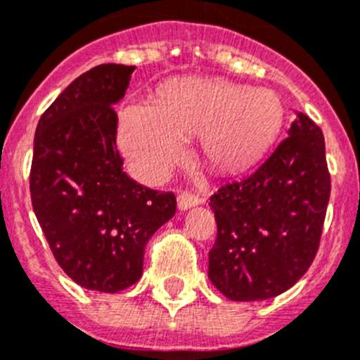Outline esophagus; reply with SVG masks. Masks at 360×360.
Segmentation results:
<instances>
[{"label":"esophagus","mask_w":360,"mask_h":360,"mask_svg":"<svg viewBox=\"0 0 360 360\" xmlns=\"http://www.w3.org/2000/svg\"><path fill=\"white\" fill-rule=\"evenodd\" d=\"M201 203H203V200L193 193L184 191V193L178 194V208H180V210H189V208L196 207V205H201Z\"/></svg>","instance_id":"obj_1"}]
</instances>
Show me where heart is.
Here are the masks:
<instances>
[{
	"label": "heart",
	"mask_w": 360,
	"mask_h": 360,
	"mask_svg": "<svg viewBox=\"0 0 360 360\" xmlns=\"http://www.w3.org/2000/svg\"><path fill=\"white\" fill-rule=\"evenodd\" d=\"M283 123L279 97L266 88L226 81H194L173 86L159 104L127 105L120 120V145L132 173L153 184L186 153L187 136H200L214 166L235 169L255 159Z\"/></svg>",
	"instance_id": "heart-1"
}]
</instances>
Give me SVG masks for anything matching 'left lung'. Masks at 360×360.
<instances>
[{"label":"left lung","mask_w":360,"mask_h":360,"mask_svg":"<svg viewBox=\"0 0 360 360\" xmlns=\"http://www.w3.org/2000/svg\"><path fill=\"white\" fill-rule=\"evenodd\" d=\"M330 196L320 127L297 111L274 152L210 198L217 238L208 279L235 302L266 300L292 288L316 256Z\"/></svg>","instance_id":"obj_1"}]
</instances>
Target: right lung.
Masks as SVG:
<instances>
[{
	"instance_id": "obj_1",
	"label": "right lung",
	"mask_w": 360,
	"mask_h": 360,
	"mask_svg": "<svg viewBox=\"0 0 360 360\" xmlns=\"http://www.w3.org/2000/svg\"><path fill=\"white\" fill-rule=\"evenodd\" d=\"M136 67L104 63L72 81L37 125L30 193L58 265L74 283L116 293L138 283L146 242L176 212L173 193L136 184L116 150L112 105Z\"/></svg>"
}]
</instances>
